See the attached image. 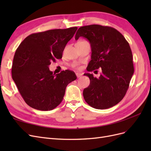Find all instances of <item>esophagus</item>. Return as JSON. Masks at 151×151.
<instances>
[{
  "mask_svg": "<svg viewBox=\"0 0 151 151\" xmlns=\"http://www.w3.org/2000/svg\"><path fill=\"white\" fill-rule=\"evenodd\" d=\"M76 74V76L78 77V78H79V77H81L82 76H83V74H82L81 73H79V72H77Z\"/></svg>",
  "mask_w": 151,
  "mask_h": 151,
  "instance_id": "1",
  "label": "esophagus"
}]
</instances>
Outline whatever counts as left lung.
<instances>
[{"mask_svg":"<svg viewBox=\"0 0 151 151\" xmlns=\"http://www.w3.org/2000/svg\"><path fill=\"white\" fill-rule=\"evenodd\" d=\"M81 36L89 41L91 47L87 70H102L99 78L90 73L84 74L90 79L89 86L83 91L85 101L96 109L113 107L124 98L134 72L130 45L119 31L109 26H82L75 39Z\"/></svg>","mask_w":151,"mask_h":151,"instance_id":"left-lung-1","label":"left lung"}]
</instances>
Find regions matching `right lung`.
<instances>
[{
	"instance_id": "obj_1",
	"label": "right lung",
	"mask_w": 151,
	"mask_h": 151,
	"mask_svg": "<svg viewBox=\"0 0 151 151\" xmlns=\"http://www.w3.org/2000/svg\"><path fill=\"white\" fill-rule=\"evenodd\" d=\"M77 27L48 30L29 35L17 48L13 58L12 77L22 98L31 108L50 111L60 104L67 86L77 79L70 70L55 75L52 62L60 59Z\"/></svg>"
}]
</instances>
